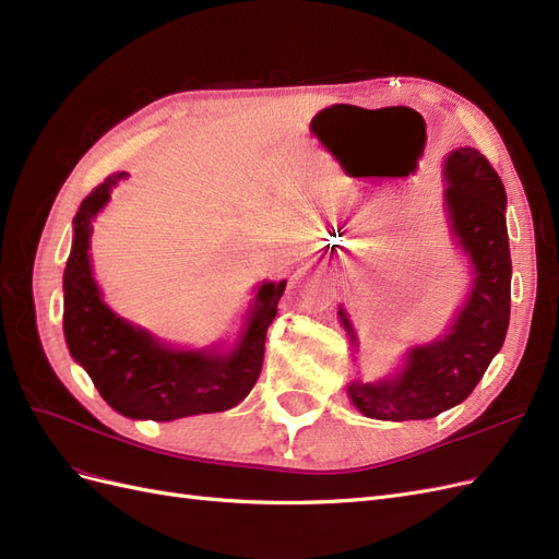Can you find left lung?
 Segmentation results:
<instances>
[{
	"mask_svg": "<svg viewBox=\"0 0 559 559\" xmlns=\"http://www.w3.org/2000/svg\"><path fill=\"white\" fill-rule=\"evenodd\" d=\"M445 210L456 245L473 267L471 292L441 341L411 347L399 373L347 384L359 413L373 419H429L462 403L495 354L511 319V251L506 189L478 148L460 146L445 158ZM357 347L345 310H337Z\"/></svg>",
	"mask_w": 559,
	"mask_h": 559,
	"instance_id": "left-lung-1",
	"label": "left lung"
}]
</instances>
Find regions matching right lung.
I'll return each mask as SVG.
<instances>
[{
	"mask_svg": "<svg viewBox=\"0 0 559 559\" xmlns=\"http://www.w3.org/2000/svg\"><path fill=\"white\" fill-rule=\"evenodd\" d=\"M126 175L107 177L83 198L74 216V242L62 277L67 347L86 368L99 396L126 417L173 421L228 411L261 376L265 333L277 314L286 280L259 286L240 341L230 352L167 347L148 331L116 317L93 280L88 249L93 218Z\"/></svg>",
	"mask_w": 559,
	"mask_h": 559,
	"instance_id": "add662e5",
	"label": "right lung"
}]
</instances>
